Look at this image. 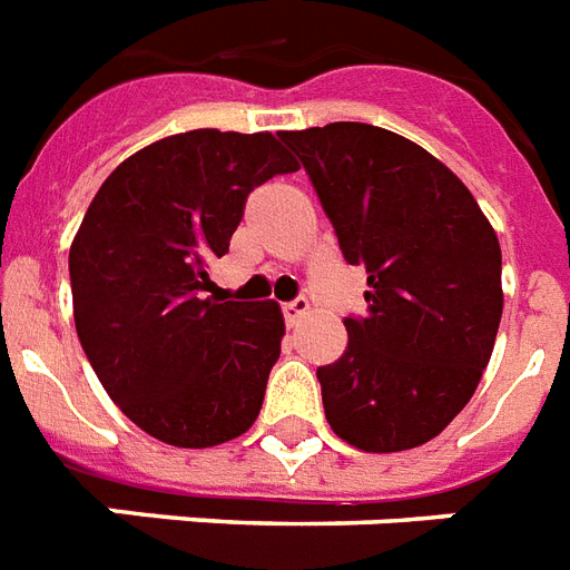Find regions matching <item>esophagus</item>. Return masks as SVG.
<instances>
[{"instance_id": "1", "label": "esophagus", "mask_w": 570, "mask_h": 570, "mask_svg": "<svg viewBox=\"0 0 570 570\" xmlns=\"http://www.w3.org/2000/svg\"><path fill=\"white\" fill-rule=\"evenodd\" d=\"M307 313H311V304H307V298H295V302L284 304L286 325H298V322H302Z\"/></svg>"}]
</instances>
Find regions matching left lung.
Wrapping results in <instances>:
<instances>
[{"instance_id": "obj_1", "label": "left lung", "mask_w": 570, "mask_h": 570, "mask_svg": "<svg viewBox=\"0 0 570 570\" xmlns=\"http://www.w3.org/2000/svg\"><path fill=\"white\" fill-rule=\"evenodd\" d=\"M281 141L370 286L364 320H343V357L316 370L325 416L357 450H414L468 405L494 352L503 316L494 227L441 159L390 129L340 120Z\"/></svg>"}]
</instances>
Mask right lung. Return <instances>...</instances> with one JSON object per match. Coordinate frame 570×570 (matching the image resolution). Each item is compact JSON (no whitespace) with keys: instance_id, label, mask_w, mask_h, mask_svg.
I'll return each mask as SVG.
<instances>
[{"instance_id":"right-lung-1","label":"right lung","mask_w":570,"mask_h":570,"mask_svg":"<svg viewBox=\"0 0 570 570\" xmlns=\"http://www.w3.org/2000/svg\"><path fill=\"white\" fill-rule=\"evenodd\" d=\"M298 171L272 132L191 129L109 174L70 245L76 334L124 414L204 450L254 425L284 340L275 302L204 298L245 197Z\"/></svg>"}]
</instances>
